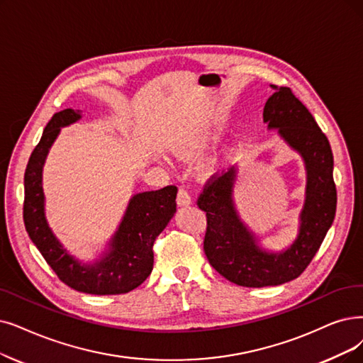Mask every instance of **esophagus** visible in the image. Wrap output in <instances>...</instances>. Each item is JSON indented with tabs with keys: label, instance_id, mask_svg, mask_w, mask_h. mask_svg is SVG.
<instances>
[{
	"label": "esophagus",
	"instance_id": "obj_1",
	"mask_svg": "<svg viewBox=\"0 0 363 363\" xmlns=\"http://www.w3.org/2000/svg\"><path fill=\"white\" fill-rule=\"evenodd\" d=\"M177 204H179L180 207H187V206L192 204L191 195L187 194V191H184L183 187H180V189H179V194H177Z\"/></svg>",
	"mask_w": 363,
	"mask_h": 363
}]
</instances>
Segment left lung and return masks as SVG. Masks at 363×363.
<instances>
[{
  "mask_svg": "<svg viewBox=\"0 0 363 363\" xmlns=\"http://www.w3.org/2000/svg\"><path fill=\"white\" fill-rule=\"evenodd\" d=\"M274 94L264 107V122L295 150L306 168V196L298 216V234L287 249L272 252L245 223L234 192L238 168L208 182L198 199L207 213L204 250L210 265L232 283L244 287L279 286L298 279L320 249L337 211L333 155L326 135L289 88L271 84Z\"/></svg>",
  "mask_w": 363,
  "mask_h": 363,
  "instance_id": "obj_1",
  "label": "left lung"
}]
</instances>
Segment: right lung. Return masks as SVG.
<instances>
[{
    "mask_svg": "<svg viewBox=\"0 0 363 363\" xmlns=\"http://www.w3.org/2000/svg\"><path fill=\"white\" fill-rule=\"evenodd\" d=\"M80 119L82 110L65 108L55 113L31 153L23 179L25 228L50 268L71 289L91 295L128 294L153 269V242L176 213L177 187L167 186L133 195L103 253L89 262L72 256L48 223L43 167L61 128Z\"/></svg>",
    "mask_w": 363,
    "mask_h": 363,
    "instance_id": "obj_1",
    "label": "right lung"
}]
</instances>
